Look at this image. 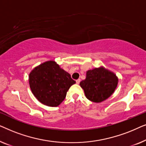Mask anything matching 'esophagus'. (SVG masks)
<instances>
[{"mask_svg": "<svg viewBox=\"0 0 146 146\" xmlns=\"http://www.w3.org/2000/svg\"><path fill=\"white\" fill-rule=\"evenodd\" d=\"M80 81H81L80 79H78V80H76V82L77 84H79L80 82Z\"/></svg>", "mask_w": 146, "mask_h": 146, "instance_id": "esophagus-1", "label": "esophagus"}]
</instances>
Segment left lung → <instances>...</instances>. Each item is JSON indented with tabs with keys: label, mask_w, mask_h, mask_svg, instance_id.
Segmentation results:
<instances>
[{
	"label": "left lung",
	"mask_w": 146,
	"mask_h": 146,
	"mask_svg": "<svg viewBox=\"0 0 146 146\" xmlns=\"http://www.w3.org/2000/svg\"><path fill=\"white\" fill-rule=\"evenodd\" d=\"M118 78L113 72L104 67L86 72V78L80 83L86 97L93 102L99 103L108 98L114 92Z\"/></svg>",
	"instance_id": "8db88e82"
}]
</instances>
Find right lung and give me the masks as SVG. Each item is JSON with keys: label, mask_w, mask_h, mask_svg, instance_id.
<instances>
[{"label": "right lung", "mask_w": 146, "mask_h": 146, "mask_svg": "<svg viewBox=\"0 0 146 146\" xmlns=\"http://www.w3.org/2000/svg\"><path fill=\"white\" fill-rule=\"evenodd\" d=\"M75 83L70 74L52 60L38 66L29 74V84L34 96L40 102L50 107L60 104Z\"/></svg>", "instance_id": "right-lung-1"}]
</instances>
